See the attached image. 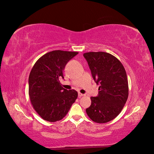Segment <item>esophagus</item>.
Returning <instances> with one entry per match:
<instances>
[{
    "instance_id": "1",
    "label": "esophagus",
    "mask_w": 154,
    "mask_h": 154,
    "mask_svg": "<svg viewBox=\"0 0 154 154\" xmlns=\"http://www.w3.org/2000/svg\"><path fill=\"white\" fill-rule=\"evenodd\" d=\"M85 96V94H83L80 93V92L78 93V97H79V98L82 97V96Z\"/></svg>"
}]
</instances>
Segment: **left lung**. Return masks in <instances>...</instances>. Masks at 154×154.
Segmentation results:
<instances>
[{"label": "left lung", "instance_id": "obj_1", "mask_svg": "<svg viewBox=\"0 0 154 154\" xmlns=\"http://www.w3.org/2000/svg\"><path fill=\"white\" fill-rule=\"evenodd\" d=\"M96 84H100L98 95L91 97L86 109L89 118L96 123H106L116 118L128 97V83L126 71L119 60L103 51L83 54Z\"/></svg>", "mask_w": 154, "mask_h": 154}]
</instances>
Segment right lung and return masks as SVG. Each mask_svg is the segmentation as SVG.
<instances>
[{
	"instance_id": "add662e5",
	"label": "right lung",
	"mask_w": 154,
	"mask_h": 154,
	"mask_svg": "<svg viewBox=\"0 0 154 154\" xmlns=\"http://www.w3.org/2000/svg\"><path fill=\"white\" fill-rule=\"evenodd\" d=\"M78 54L76 51H52L36 62L28 78V94L33 108L44 120L55 122L66 116L76 100L75 90L62 87L65 66Z\"/></svg>"
}]
</instances>
